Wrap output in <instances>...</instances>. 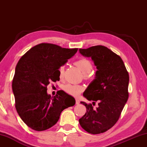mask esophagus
Returning a JSON list of instances; mask_svg holds the SVG:
<instances>
[{
	"mask_svg": "<svg viewBox=\"0 0 147 147\" xmlns=\"http://www.w3.org/2000/svg\"><path fill=\"white\" fill-rule=\"evenodd\" d=\"M80 104V100L78 98H76V104Z\"/></svg>",
	"mask_w": 147,
	"mask_h": 147,
	"instance_id": "34e87169",
	"label": "esophagus"
}]
</instances>
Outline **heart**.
<instances>
[{
  "instance_id": "b5f03b06",
  "label": "heart",
  "mask_w": 147,
  "mask_h": 147,
  "mask_svg": "<svg viewBox=\"0 0 147 147\" xmlns=\"http://www.w3.org/2000/svg\"><path fill=\"white\" fill-rule=\"evenodd\" d=\"M75 65L78 67V69L80 70L83 73L86 75V73H89L93 68V65L91 62L88 59L82 58L80 59L79 60L75 62ZM65 67L64 65H61L58 69L59 76L61 78L63 75ZM64 90L67 93L71 94L73 96H78L80 93H82L83 91V87L80 85H73L71 84H67L64 86Z\"/></svg>"
}]
</instances>
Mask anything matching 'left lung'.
I'll use <instances>...</instances> for the list:
<instances>
[{
    "label": "left lung",
    "instance_id": "obj_1",
    "mask_svg": "<svg viewBox=\"0 0 147 147\" xmlns=\"http://www.w3.org/2000/svg\"><path fill=\"white\" fill-rule=\"evenodd\" d=\"M79 53L91 58L97 69L94 79L83 96L88 100L98 102V106L94 109L91 104L80 102L86 107V113L79 119V123L88 133L105 132L118 121L128 100V73L121 57L106 47L80 49Z\"/></svg>",
    "mask_w": 147,
    "mask_h": 147
}]
</instances>
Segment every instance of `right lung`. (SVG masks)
I'll return each mask as SVG.
<instances>
[{"label":"right lung","instance_id":"right-lung-1","mask_svg":"<svg viewBox=\"0 0 147 147\" xmlns=\"http://www.w3.org/2000/svg\"><path fill=\"white\" fill-rule=\"evenodd\" d=\"M51 43L34 46L17 64L12 82L16 108L28 127L43 131L58 121L61 111L75 104V99L63 90L56 96L47 93L51 82L59 80L58 69L76 53Z\"/></svg>","mask_w":147,"mask_h":147}]
</instances>
